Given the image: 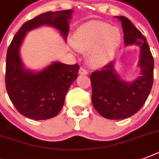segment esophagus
I'll return each instance as SVG.
<instances>
[{"mask_svg": "<svg viewBox=\"0 0 159 159\" xmlns=\"http://www.w3.org/2000/svg\"><path fill=\"white\" fill-rule=\"evenodd\" d=\"M79 73L82 75H87L88 74V72H87V70L85 69L84 67H80Z\"/></svg>", "mask_w": 159, "mask_h": 159, "instance_id": "34e87169", "label": "esophagus"}]
</instances>
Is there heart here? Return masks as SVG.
<instances>
[{
  "label": "heart",
  "instance_id": "heart-1",
  "mask_svg": "<svg viewBox=\"0 0 159 159\" xmlns=\"http://www.w3.org/2000/svg\"><path fill=\"white\" fill-rule=\"evenodd\" d=\"M121 33L117 27L102 21H91L80 26L74 34L73 44L78 50L87 51L92 66L109 62L120 45Z\"/></svg>",
  "mask_w": 159,
  "mask_h": 159
}]
</instances>
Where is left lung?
Here are the masks:
<instances>
[{
	"label": "left lung",
	"mask_w": 159,
	"mask_h": 159,
	"mask_svg": "<svg viewBox=\"0 0 159 159\" xmlns=\"http://www.w3.org/2000/svg\"><path fill=\"white\" fill-rule=\"evenodd\" d=\"M116 17L123 27L125 44L140 47L139 65L141 75L134 82H125L116 72L114 62L91 74L92 104L101 116L110 120L128 118L140 110L153 87L154 67L153 55L145 37L128 18Z\"/></svg>",
	"instance_id": "obj_1"
}]
</instances>
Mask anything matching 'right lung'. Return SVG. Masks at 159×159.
<instances>
[{
	"label": "right lung",
	"instance_id": "add662e5",
	"mask_svg": "<svg viewBox=\"0 0 159 159\" xmlns=\"http://www.w3.org/2000/svg\"><path fill=\"white\" fill-rule=\"evenodd\" d=\"M72 11H48L26 21L14 36L6 54V87L16 110L33 120H48L59 113L69 87L77 77L79 65L54 62L39 72L25 69L20 56L28 31L41 25L53 26L66 39Z\"/></svg>",
	"mask_w": 159,
	"mask_h": 159
}]
</instances>
